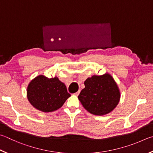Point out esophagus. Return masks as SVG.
I'll return each mask as SVG.
<instances>
[{"mask_svg":"<svg viewBox=\"0 0 153 153\" xmlns=\"http://www.w3.org/2000/svg\"><path fill=\"white\" fill-rule=\"evenodd\" d=\"M79 93H80V90H79V91H77V92H76L75 93V95H76V96H78L79 94Z\"/></svg>","mask_w":153,"mask_h":153,"instance_id":"1","label":"esophagus"}]
</instances>
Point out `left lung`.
<instances>
[{
  "instance_id": "8db88e82",
  "label": "left lung",
  "mask_w": 153,
  "mask_h": 153,
  "mask_svg": "<svg viewBox=\"0 0 153 153\" xmlns=\"http://www.w3.org/2000/svg\"><path fill=\"white\" fill-rule=\"evenodd\" d=\"M84 85L78 99L85 109L92 114H106L118 104L120 91L110 74L93 76L85 80Z\"/></svg>"
}]
</instances>
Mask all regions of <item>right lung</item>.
<instances>
[{
  "label": "right lung",
  "instance_id": "add662e5",
  "mask_svg": "<svg viewBox=\"0 0 153 153\" xmlns=\"http://www.w3.org/2000/svg\"><path fill=\"white\" fill-rule=\"evenodd\" d=\"M65 84L57 77L39 76L29 83L27 98L33 107L44 112H53L62 106L69 96Z\"/></svg>",
  "mask_w": 153,
  "mask_h": 153
}]
</instances>
